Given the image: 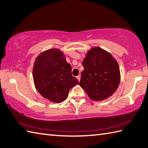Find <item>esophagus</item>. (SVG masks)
<instances>
[{
	"mask_svg": "<svg viewBox=\"0 0 148 148\" xmlns=\"http://www.w3.org/2000/svg\"><path fill=\"white\" fill-rule=\"evenodd\" d=\"M77 78L78 79V82H80V75H78V76L77 77Z\"/></svg>",
	"mask_w": 148,
	"mask_h": 148,
	"instance_id": "esophagus-1",
	"label": "esophagus"
}]
</instances>
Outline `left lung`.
<instances>
[{"instance_id":"obj_1","label":"left lung","mask_w":148,"mask_h":148,"mask_svg":"<svg viewBox=\"0 0 148 148\" xmlns=\"http://www.w3.org/2000/svg\"><path fill=\"white\" fill-rule=\"evenodd\" d=\"M80 86L94 101L112 96L120 82L119 64L110 52L98 47L91 48L82 62Z\"/></svg>"}]
</instances>
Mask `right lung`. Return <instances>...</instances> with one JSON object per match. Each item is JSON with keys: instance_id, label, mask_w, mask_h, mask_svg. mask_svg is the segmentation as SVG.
I'll list each match as a JSON object with an SVG mask.
<instances>
[{"instance_id": "1", "label": "right lung", "mask_w": 148, "mask_h": 148, "mask_svg": "<svg viewBox=\"0 0 148 148\" xmlns=\"http://www.w3.org/2000/svg\"><path fill=\"white\" fill-rule=\"evenodd\" d=\"M33 78L36 89L52 103H60L66 99L69 90L79 84L72 76L71 66L58 49L42 52L36 58Z\"/></svg>"}]
</instances>
